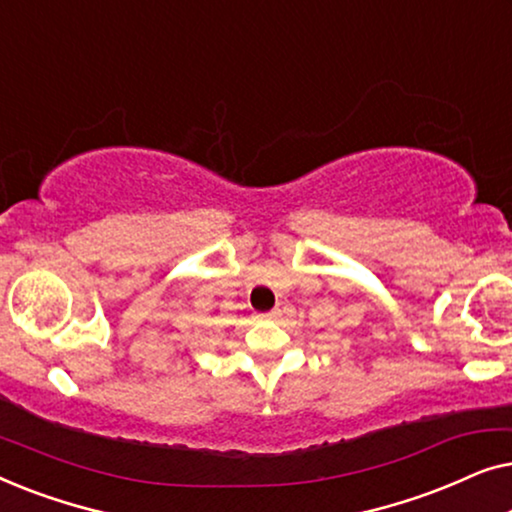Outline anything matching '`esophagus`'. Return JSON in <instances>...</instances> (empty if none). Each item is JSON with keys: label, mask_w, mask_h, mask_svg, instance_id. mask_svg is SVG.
Listing matches in <instances>:
<instances>
[{"label": "esophagus", "mask_w": 512, "mask_h": 512, "mask_svg": "<svg viewBox=\"0 0 512 512\" xmlns=\"http://www.w3.org/2000/svg\"><path fill=\"white\" fill-rule=\"evenodd\" d=\"M279 314H282V310H279V307H275V310H270V312H261V314H258V319H277Z\"/></svg>", "instance_id": "34e87169"}]
</instances>
